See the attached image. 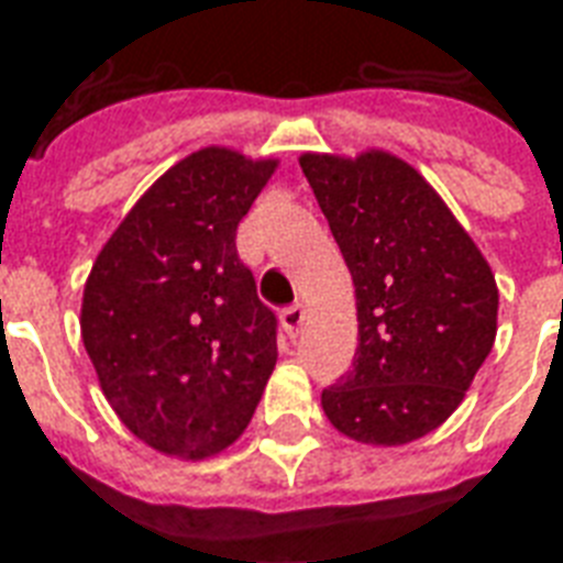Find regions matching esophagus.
Returning a JSON list of instances; mask_svg holds the SVG:
<instances>
[{"mask_svg": "<svg viewBox=\"0 0 563 563\" xmlns=\"http://www.w3.org/2000/svg\"><path fill=\"white\" fill-rule=\"evenodd\" d=\"M280 321H283V327H286L289 339H298L300 330H303V324H307V309L300 307V303H295V307H289V309H283Z\"/></svg>", "mask_w": 563, "mask_h": 563, "instance_id": "1", "label": "esophagus"}]
</instances>
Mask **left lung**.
Wrapping results in <instances>:
<instances>
[{"label": "left lung", "instance_id": "left-lung-1", "mask_svg": "<svg viewBox=\"0 0 563 563\" xmlns=\"http://www.w3.org/2000/svg\"><path fill=\"white\" fill-rule=\"evenodd\" d=\"M356 295L353 368L321 394L344 438L402 446L444 423L497 339L488 260L435 187L385 148L298 157Z\"/></svg>", "mask_w": 563, "mask_h": 563}]
</instances>
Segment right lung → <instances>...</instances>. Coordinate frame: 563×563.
<instances>
[{"label":"right lung","instance_id":"obj_1","mask_svg":"<svg viewBox=\"0 0 563 563\" xmlns=\"http://www.w3.org/2000/svg\"><path fill=\"white\" fill-rule=\"evenodd\" d=\"M280 169L228 145L187 154L101 245L81 339L110 409L180 462L224 453L277 365L274 312L239 263L236 228Z\"/></svg>","mask_w":563,"mask_h":563}]
</instances>
